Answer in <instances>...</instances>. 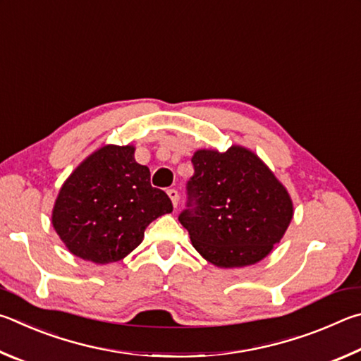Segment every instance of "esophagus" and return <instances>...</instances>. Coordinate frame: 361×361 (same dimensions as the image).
Here are the masks:
<instances>
[{"label":"esophagus","mask_w":361,"mask_h":361,"mask_svg":"<svg viewBox=\"0 0 361 361\" xmlns=\"http://www.w3.org/2000/svg\"><path fill=\"white\" fill-rule=\"evenodd\" d=\"M168 195H169L171 201H173V206H174V207H177V204H179V192H177L176 188H169V190H168Z\"/></svg>","instance_id":"esophagus-1"}]
</instances>
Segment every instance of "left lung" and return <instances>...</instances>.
<instances>
[{
	"label": "left lung",
	"mask_w": 361,
	"mask_h": 361,
	"mask_svg": "<svg viewBox=\"0 0 361 361\" xmlns=\"http://www.w3.org/2000/svg\"><path fill=\"white\" fill-rule=\"evenodd\" d=\"M192 163L179 222L193 247L220 268L260 262L293 217L286 188L260 158L236 145L224 154L198 150Z\"/></svg>",
	"instance_id": "1"
}]
</instances>
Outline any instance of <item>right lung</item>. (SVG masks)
I'll list each match as a JSON object with an SVG mask.
<instances>
[{
	"mask_svg": "<svg viewBox=\"0 0 361 361\" xmlns=\"http://www.w3.org/2000/svg\"><path fill=\"white\" fill-rule=\"evenodd\" d=\"M173 211L131 145H106L80 163L63 184L52 224L71 254L98 264L122 260L141 244L144 230Z\"/></svg>",
	"mask_w": 361,
	"mask_h": 361,
	"instance_id": "obj_1",
	"label": "right lung"
}]
</instances>
